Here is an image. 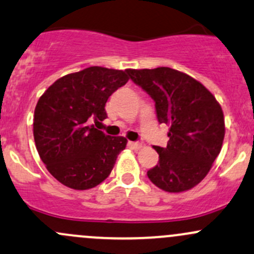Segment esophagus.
I'll list each match as a JSON object with an SVG mask.
<instances>
[{
  "label": "esophagus",
  "mask_w": 254,
  "mask_h": 254,
  "mask_svg": "<svg viewBox=\"0 0 254 254\" xmlns=\"http://www.w3.org/2000/svg\"><path fill=\"white\" fill-rule=\"evenodd\" d=\"M127 145H129L132 149H140L141 147H142V143L137 142V141H129V142H127Z\"/></svg>",
  "instance_id": "esophagus-1"
}]
</instances>
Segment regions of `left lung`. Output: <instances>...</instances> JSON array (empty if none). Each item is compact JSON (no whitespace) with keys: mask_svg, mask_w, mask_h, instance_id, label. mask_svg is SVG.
Returning a JSON list of instances; mask_svg holds the SVG:
<instances>
[{"mask_svg":"<svg viewBox=\"0 0 254 254\" xmlns=\"http://www.w3.org/2000/svg\"><path fill=\"white\" fill-rule=\"evenodd\" d=\"M129 78L154 101L159 124L169 125L167 147L154 146L158 164L149 180L167 192H183L201 183L220 153L225 135L221 107L188 74L168 66L127 69Z\"/></svg>","mask_w":254,"mask_h":254,"instance_id":"left-lung-1","label":"left lung"}]
</instances>
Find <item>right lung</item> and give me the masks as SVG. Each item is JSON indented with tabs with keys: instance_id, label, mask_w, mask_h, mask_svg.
I'll list each match as a JSON object with an SVG mask.
<instances>
[{
	"instance_id": "add662e5",
	"label": "right lung",
	"mask_w": 254,
	"mask_h": 254,
	"mask_svg": "<svg viewBox=\"0 0 254 254\" xmlns=\"http://www.w3.org/2000/svg\"><path fill=\"white\" fill-rule=\"evenodd\" d=\"M127 80L123 70L90 66L58 79L40 97L34 113L36 148L63 185L89 190L111 174L127 141L91 123L107 118V100Z\"/></svg>"
}]
</instances>
